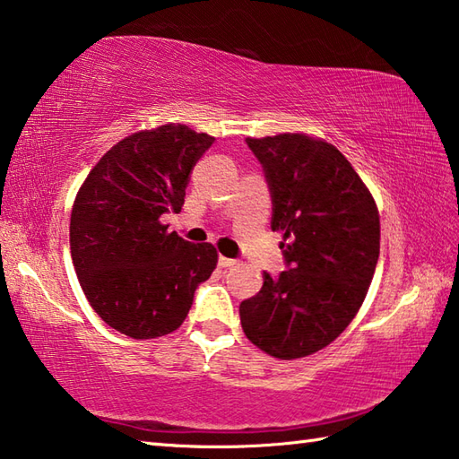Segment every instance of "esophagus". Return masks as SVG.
I'll return each mask as SVG.
<instances>
[{"instance_id":"1","label":"esophagus","mask_w":459,"mask_h":459,"mask_svg":"<svg viewBox=\"0 0 459 459\" xmlns=\"http://www.w3.org/2000/svg\"><path fill=\"white\" fill-rule=\"evenodd\" d=\"M218 265H220V267H231V265H236V259L220 255V259H218Z\"/></svg>"}]
</instances>
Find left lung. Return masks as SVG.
<instances>
[{
	"instance_id": "8db88e82",
	"label": "left lung",
	"mask_w": 459,
	"mask_h": 459,
	"mask_svg": "<svg viewBox=\"0 0 459 459\" xmlns=\"http://www.w3.org/2000/svg\"><path fill=\"white\" fill-rule=\"evenodd\" d=\"M272 195V230L288 270L239 304L259 350L296 359L330 345L364 304L379 257V215L364 181L332 143L304 134L254 140Z\"/></svg>"
}]
</instances>
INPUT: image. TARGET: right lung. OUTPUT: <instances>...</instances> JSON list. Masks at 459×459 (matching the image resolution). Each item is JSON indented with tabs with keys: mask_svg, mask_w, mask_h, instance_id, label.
Wrapping results in <instances>:
<instances>
[{
	"mask_svg": "<svg viewBox=\"0 0 459 459\" xmlns=\"http://www.w3.org/2000/svg\"><path fill=\"white\" fill-rule=\"evenodd\" d=\"M213 137L181 124L117 142L85 178L69 221V249L82 290L103 322L134 340L184 324L197 285L218 264L212 244L168 231L192 169Z\"/></svg>",
	"mask_w": 459,
	"mask_h": 459,
	"instance_id": "obj_1",
	"label": "right lung"
}]
</instances>
